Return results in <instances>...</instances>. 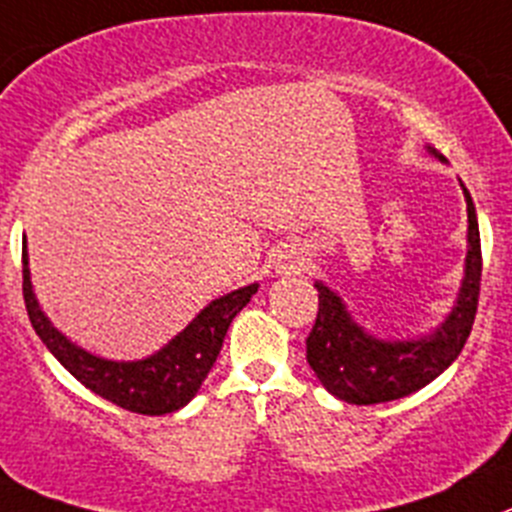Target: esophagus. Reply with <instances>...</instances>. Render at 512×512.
Masks as SVG:
<instances>
[{
	"mask_svg": "<svg viewBox=\"0 0 512 512\" xmlns=\"http://www.w3.org/2000/svg\"><path fill=\"white\" fill-rule=\"evenodd\" d=\"M295 267V260L293 262H285V265H280V270H293Z\"/></svg>",
	"mask_w": 512,
	"mask_h": 512,
	"instance_id": "obj_1",
	"label": "esophagus"
}]
</instances>
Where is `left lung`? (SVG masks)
<instances>
[{
    "label": "left lung",
    "instance_id": "left-lung-1",
    "mask_svg": "<svg viewBox=\"0 0 512 512\" xmlns=\"http://www.w3.org/2000/svg\"><path fill=\"white\" fill-rule=\"evenodd\" d=\"M427 151L447 164L437 148L427 146ZM460 186L467 204L465 272L450 313L427 333L407 338L376 336L353 315L338 290L315 280L318 318L308 336V364L336 399L358 407L401 399L437 379L460 356L475 323L482 275L477 212L467 186L462 181Z\"/></svg>",
    "mask_w": 512,
    "mask_h": 512
}]
</instances>
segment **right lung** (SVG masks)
I'll use <instances>...</instances> for the list:
<instances>
[{"instance_id":"add662e5","label":"right lung","mask_w":512,"mask_h":512,"mask_svg":"<svg viewBox=\"0 0 512 512\" xmlns=\"http://www.w3.org/2000/svg\"><path fill=\"white\" fill-rule=\"evenodd\" d=\"M22 278H25L22 290H25L32 328L42 338L47 351L85 389L103 396L116 407L136 414H151V417L179 412L197 396L222 351L224 336L232 326L234 315L250 303V298L260 288V283H250L245 288L219 295L212 303L204 305L159 351L133 358V361H116V358L98 356L78 346L47 318L32 288L27 237L22 240Z\"/></svg>"}]
</instances>
